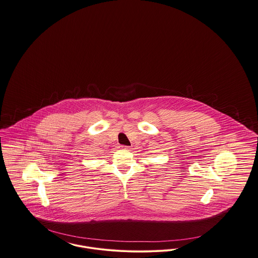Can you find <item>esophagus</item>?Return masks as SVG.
I'll return each instance as SVG.
<instances>
[{"mask_svg": "<svg viewBox=\"0 0 258 258\" xmlns=\"http://www.w3.org/2000/svg\"><path fill=\"white\" fill-rule=\"evenodd\" d=\"M121 148H122V149H128V146H124V145H123V146H121Z\"/></svg>", "mask_w": 258, "mask_h": 258, "instance_id": "1", "label": "esophagus"}]
</instances>
